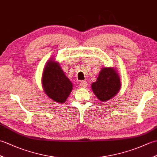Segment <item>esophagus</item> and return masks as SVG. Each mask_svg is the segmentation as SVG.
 Here are the masks:
<instances>
[{
    "instance_id": "1",
    "label": "esophagus",
    "mask_w": 157,
    "mask_h": 157,
    "mask_svg": "<svg viewBox=\"0 0 157 157\" xmlns=\"http://www.w3.org/2000/svg\"><path fill=\"white\" fill-rule=\"evenodd\" d=\"M79 86H80L81 88H85L88 86V82L86 81H81V82L79 83Z\"/></svg>"
}]
</instances>
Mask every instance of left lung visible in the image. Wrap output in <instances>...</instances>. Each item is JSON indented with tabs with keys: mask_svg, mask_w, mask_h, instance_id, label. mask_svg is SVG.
Returning <instances> with one entry per match:
<instances>
[{
	"mask_svg": "<svg viewBox=\"0 0 157 157\" xmlns=\"http://www.w3.org/2000/svg\"><path fill=\"white\" fill-rule=\"evenodd\" d=\"M121 88L120 78L113 67H103L96 81L92 84V89L96 97L106 102L115 96Z\"/></svg>",
	"mask_w": 157,
	"mask_h": 157,
	"instance_id": "left-lung-1",
	"label": "left lung"
}]
</instances>
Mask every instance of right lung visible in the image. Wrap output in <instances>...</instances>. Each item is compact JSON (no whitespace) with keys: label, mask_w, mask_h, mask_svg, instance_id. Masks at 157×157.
Listing matches in <instances>:
<instances>
[{"label":"right lung","mask_w":157,"mask_h":157,"mask_svg":"<svg viewBox=\"0 0 157 157\" xmlns=\"http://www.w3.org/2000/svg\"><path fill=\"white\" fill-rule=\"evenodd\" d=\"M42 82L46 94L58 103H64L73 89L72 83L63 73L59 63L52 59L46 63Z\"/></svg>","instance_id":"right-lung-1"}]
</instances>
